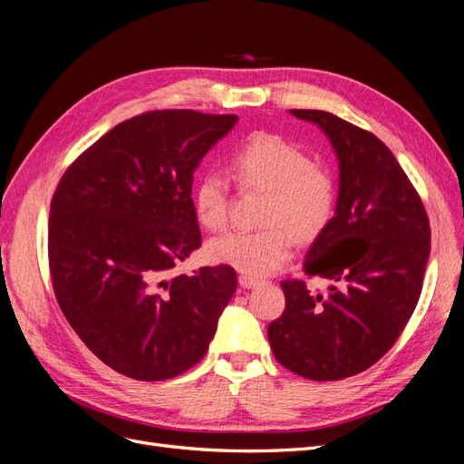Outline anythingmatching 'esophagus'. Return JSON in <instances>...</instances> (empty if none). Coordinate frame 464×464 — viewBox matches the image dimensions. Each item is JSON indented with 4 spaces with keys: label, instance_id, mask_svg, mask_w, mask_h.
Instances as JSON below:
<instances>
[{
    "label": "esophagus",
    "instance_id": "1",
    "mask_svg": "<svg viewBox=\"0 0 464 464\" xmlns=\"http://www.w3.org/2000/svg\"><path fill=\"white\" fill-rule=\"evenodd\" d=\"M237 283H240L242 288L249 290V288H256L259 285V280L254 278V276H247V275H242L240 278H237Z\"/></svg>",
    "mask_w": 464,
    "mask_h": 464
}]
</instances>
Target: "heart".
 Instances as JSON below:
<instances>
[{
  "mask_svg": "<svg viewBox=\"0 0 464 464\" xmlns=\"http://www.w3.org/2000/svg\"><path fill=\"white\" fill-rule=\"evenodd\" d=\"M232 176L244 188L266 191L261 230H232L207 246L210 261L228 265L247 276L273 275L292 257V236L307 240L329 222L334 207V181L325 168L286 139L254 133L234 152ZM230 188L218 172H207L195 186L193 207L208 230L228 220Z\"/></svg>",
  "mask_w": 464,
  "mask_h": 464,
  "instance_id": "obj_1",
  "label": "heart"
}]
</instances>
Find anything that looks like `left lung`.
I'll return each mask as SVG.
<instances>
[{
    "mask_svg": "<svg viewBox=\"0 0 464 464\" xmlns=\"http://www.w3.org/2000/svg\"><path fill=\"white\" fill-rule=\"evenodd\" d=\"M325 133L339 160L334 217L304 269L325 294L283 280L286 307L269 325L275 358L314 382L356 375L395 344L422 292L430 222L411 179L375 135L323 110H290Z\"/></svg>",
    "mask_w": 464,
    "mask_h": 464,
    "instance_id": "left-lung-1",
    "label": "left lung"
}]
</instances>
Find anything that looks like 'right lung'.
<instances>
[{
  "label": "right lung",
  "instance_id": "1",
  "mask_svg": "<svg viewBox=\"0 0 464 464\" xmlns=\"http://www.w3.org/2000/svg\"><path fill=\"white\" fill-rule=\"evenodd\" d=\"M237 116L159 110L116 125L53 193L55 298L106 366L141 382L188 372L213 341L237 278L228 265L172 269L201 246L193 172Z\"/></svg>",
  "mask_w": 464,
  "mask_h": 464
}]
</instances>
